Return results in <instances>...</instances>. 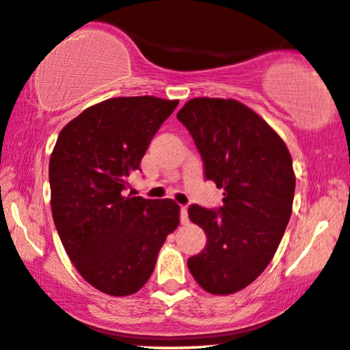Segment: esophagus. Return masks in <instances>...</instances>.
Returning <instances> with one entry per match:
<instances>
[{
	"mask_svg": "<svg viewBox=\"0 0 350 350\" xmlns=\"http://www.w3.org/2000/svg\"><path fill=\"white\" fill-rule=\"evenodd\" d=\"M180 223H183V224H185V223H189L187 206H180Z\"/></svg>",
	"mask_w": 350,
	"mask_h": 350,
	"instance_id": "obj_1",
	"label": "esophagus"
}]
</instances>
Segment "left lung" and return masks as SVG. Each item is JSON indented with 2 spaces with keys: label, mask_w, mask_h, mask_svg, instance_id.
I'll return each instance as SVG.
<instances>
[{
  "label": "left lung",
  "mask_w": 350,
  "mask_h": 350,
  "mask_svg": "<svg viewBox=\"0 0 350 350\" xmlns=\"http://www.w3.org/2000/svg\"><path fill=\"white\" fill-rule=\"evenodd\" d=\"M202 154L205 178L223 189L218 210L190 205L206 245L187 267L206 293L244 289L276 254L293 213V158L280 135L237 100L192 98L178 113Z\"/></svg>",
  "instance_id": "left-lung-1"
}]
</instances>
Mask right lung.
Masks as SVG:
<instances>
[{
  "label": "right lung",
  "instance_id": "right-lung-1",
  "mask_svg": "<svg viewBox=\"0 0 350 350\" xmlns=\"http://www.w3.org/2000/svg\"><path fill=\"white\" fill-rule=\"evenodd\" d=\"M178 100L119 96L66 124L50 158L51 213L70 262L88 284L124 297L152 276L167 234L179 226L171 198L124 196L153 135Z\"/></svg>",
  "mask_w": 350,
  "mask_h": 350
}]
</instances>
